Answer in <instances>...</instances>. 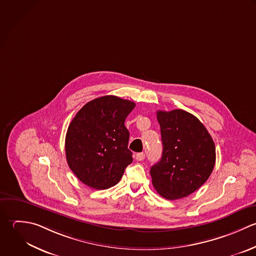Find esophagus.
Returning a JSON list of instances; mask_svg holds the SVG:
<instances>
[{
	"label": "esophagus",
	"mask_w": 256,
	"mask_h": 256,
	"mask_svg": "<svg viewBox=\"0 0 256 256\" xmlns=\"http://www.w3.org/2000/svg\"><path fill=\"white\" fill-rule=\"evenodd\" d=\"M144 158H146V154H144V152H138V154H136V160H138V162L144 160Z\"/></svg>",
	"instance_id": "34e87169"
}]
</instances>
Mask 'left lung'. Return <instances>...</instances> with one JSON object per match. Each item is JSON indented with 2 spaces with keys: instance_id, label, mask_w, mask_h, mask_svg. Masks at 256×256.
Masks as SVG:
<instances>
[{
  "instance_id": "obj_1",
  "label": "left lung",
  "mask_w": 256,
  "mask_h": 256,
  "mask_svg": "<svg viewBox=\"0 0 256 256\" xmlns=\"http://www.w3.org/2000/svg\"><path fill=\"white\" fill-rule=\"evenodd\" d=\"M162 156L152 166V186L164 198L174 200L198 190L216 164V146L206 126L184 110H158Z\"/></svg>"
}]
</instances>
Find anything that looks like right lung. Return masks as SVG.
Masks as SVG:
<instances>
[{"label":"right lung","instance_id":"add662e5","mask_svg":"<svg viewBox=\"0 0 256 256\" xmlns=\"http://www.w3.org/2000/svg\"><path fill=\"white\" fill-rule=\"evenodd\" d=\"M134 102L104 96L86 104L66 134V158L76 176L94 190L116 186L132 162L124 120Z\"/></svg>","mask_w":256,"mask_h":256}]
</instances>
